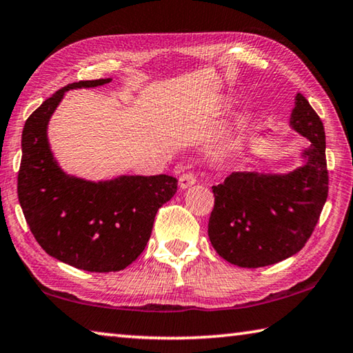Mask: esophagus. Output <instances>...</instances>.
I'll return each instance as SVG.
<instances>
[{
    "instance_id": "esophagus-1",
    "label": "esophagus",
    "mask_w": 353,
    "mask_h": 353,
    "mask_svg": "<svg viewBox=\"0 0 353 353\" xmlns=\"http://www.w3.org/2000/svg\"><path fill=\"white\" fill-rule=\"evenodd\" d=\"M194 183H196V177L193 172H183V174L179 177V187H181L182 190H187Z\"/></svg>"
}]
</instances>
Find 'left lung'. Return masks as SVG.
I'll use <instances>...</instances> for the list:
<instances>
[{
    "label": "left lung",
    "instance_id": "left-lung-1",
    "mask_svg": "<svg viewBox=\"0 0 353 353\" xmlns=\"http://www.w3.org/2000/svg\"><path fill=\"white\" fill-rule=\"evenodd\" d=\"M290 126L310 141L290 172L235 171L212 187L208 238L225 261L241 268L274 265L312 236L328 194L325 132L305 97L296 94Z\"/></svg>",
    "mask_w": 353,
    "mask_h": 353
}]
</instances>
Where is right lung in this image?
I'll use <instances>...</instances> for the list:
<instances>
[{
    "instance_id": "right-lung-1",
    "label": "right lung",
    "mask_w": 353,
    "mask_h": 353,
    "mask_svg": "<svg viewBox=\"0 0 353 353\" xmlns=\"http://www.w3.org/2000/svg\"><path fill=\"white\" fill-rule=\"evenodd\" d=\"M112 79L68 83L26 119L21 135L19 201L32 235L48 255L90 272L121 271L151 236L157 210L177 191V179L118 176L87 181L65 172L48 140V124L63 94Z\"/></svg>"
}]
</instances>
